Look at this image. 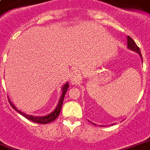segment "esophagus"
Instances as JSON below:
<instances>
[{
  "label": "esophagus",
  "instance_id": "34e87169",
  "mask_svg": "<svg viewBox=\"0 0 150 150\" xmlns=\"http://www.w3.org/2000/svg\"><path fill=\"white\" fill-rule=\"evenodd\" d=\"M80 74L78 71H74L72 72V74H71V81L73 83H77L78 82V80H79Z\"/></svg>",
  "mask_w": 150,
  "mask_h": 150
}]
</instances>
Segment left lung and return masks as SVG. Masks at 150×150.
<instances>
[{
  "label": "left lung",
  "instance_id": "1",
  "mask_svg": "<svg viewBox=\"0 0 150 150\" xmlns=\"http://www.w3.org/2000/svg\"><path fill=\"white\" fill-rule=\"evenodd\" d=\"M127 48L129 49V50H131L132 51H134V52H137V53L140 55V57H141L142 61V54H141L140 49L138 48V46L137 45L136 43L134 42V40H133L130 37H129V36L127 37ZM90 122H91V121H90ZM91 123H93V122H91ZM93 124L94 125H96V124H94V123H93Z\"/></svg>",
  "mask_w": 150,
  "mask_h": 150
}]
</instances>
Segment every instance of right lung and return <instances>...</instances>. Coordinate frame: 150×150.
Listing matches in <instances>:
<instances>
[{"label":"right lung","mask_w":150,"mask_h":150,"mask_svg":"<svg viewBox=\"0 0 150 150\" xmlns=\"http://www.w3.org/2000/svg\"><path fill=\"white\" fill-rule=\"evenodd\" d=\"M69 83L66 82L64 84V86H62V94L61 96V98H60V100L58 101V104H57V105L55 108V110H53L51 113L50 114H48V115L43 116V117H38V116H33V115H29V114H26L25 112H22V111H21V110H17V108L15 105H14L12 103V101L10 100V99L8 98V102L11 105V106L13 108L14 110L17 111V112H19L20 114H21L22 116H24L25 117L29 120V121H33V122H36V123H39V124H48V123H50V122H52L55 120L57 117H58L59 113L61 112V110H62V104H63V100H64V95L66 93V92H67V89L69 88Z\"/></svg>","instance_id":"obj_1"}]
</instances>
